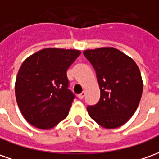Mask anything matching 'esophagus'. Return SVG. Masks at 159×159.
Wrapping results in <instances>:
<instances>
[{"label":"esophagus","instance_id":"1","mask_svg":"<svg viewBox=\"0 0 159 159\" xmlns=\"http://www.w3.org/2000/svg\"><path fill=\"white\" fill-rule=\"evenodd\" d=\"M85 94H86V93H85V91H83V92L80 93V94H78V98H79L80 100H82V99H83V98H84V96H85Z\"/></svg>","mask_w":159,"mask_h":159}]
</instances>
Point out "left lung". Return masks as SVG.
Wrapping results in <instances>:
<instances>
[{
    "label": "left lung",
    "mask_w": 159,
    "mask_h": 159,
    "mask_svg": "<svg viewBox=\"0 0 159 159\" xmlns=\"http://www.w3.org/2000/svg\"><path fill=\"white\" fill-rule=\"evenodd\" d=\"M95 70L100 99L87 110L90 117L106 129H116L135 112L143 91L139 67L133 59L111 47L83 52Z\"/></svg>",
    "instance_id": "1"
}]
</instances>
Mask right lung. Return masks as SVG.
I'll return each mask as SVG.
<instances>
[{
    "instance_id": "obj_1",
    "label": "right lung",
    "mask_w": 159,
    "mask_h": 159,
    "mask_svg": "<svg viewBox=\"0 0 159 159\" xmlns=\"http://www.w3.org/2000/svg\"><path fill=\"white\" fill-rule=\"evenodd\" d=\"M80 54L76 49L48 48L23 62L15 82L16 100L31 125L49 129L68 116L75 95L68 89L66 71Z\"/></svg>"
}]
</instances>
